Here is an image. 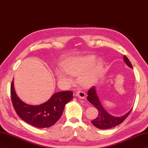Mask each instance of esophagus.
I'll use <instances>...</instances> for the list:
<instances>
[{
  "mask_svg": "<svg viewBox=\"0 0 148 148\" xmlns=\"http://www.w3.org/2000/svg\"><path fill=\"white\" fill-rule=\"evenodd\" d=\"M75 95H77L78 98L82 99H85L86 98V94L81 91H77V92L75 93Z\"/></svg>",
  "mask_w": 148,
  "mask_h": 148,
  "instance_id": "34e87169",
  "label": "esophagus"
}]
</instances>
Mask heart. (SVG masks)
<instances>
[{"mask_svg": "<svg viewBox=\"0 0 148 148\" xmlns=\"http://www.w3.org/2000/svg\"><path fill=\"white\" fill-rule=\"evenodd\" d=\"M96 60L93 55L88 56L77 60L69 61L65 63L63 65V70L68 74L77 76L80 74L79 81L84 86L93 85L97 81L101 73V62H98L91 67ZM58 78L64 82L70 81L66 75L61 71H57Z\"/></svg>", "mask_w": 148, "mask_h": 148, "instance_id": "b5f03b06", "label": "heart"}]
</instances>
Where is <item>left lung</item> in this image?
Masks as SVG:
<instances>
[{
  "label": "left lung",
  "instance_id": "1",
  "mask_svg": "<svg viewBox=\"0 0 148 148\" xmlns=\"http://www.w3.org/2000/svg\"><path fill=\"white\" fill-rule=\"evenodd\" d=\"M123 60L127 66L130 67L131 69H133V66L131 65L130 61L125 55H124ZM87 99L98 111V115L97 118L91 121V123L98 129H110L111 127H115L116 126L119 125L127 117V116L130 114L131 110H131L128 113L120 117H115L114 116L111 115L102 106L100 101H99L97 96L95 86L91 88L88 91Z\"/></svg>",
  "mask_w": 148,
  "mask_h": 148
}]
</instances>
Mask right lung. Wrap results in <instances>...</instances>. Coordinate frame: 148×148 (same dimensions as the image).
<instances>
[{
	"mask_svg": "<svg viewBox=\"0 0 148 148\" xmlns=\"http://www.w3.org/2000/svg\"><path fill=\"white\" fill-rule=\"evenodd\" d=\"M11 99L14 110L23 121L38 128L50 127L62 116L65 105L73 99L71 91L55 93L45 103L30 105L19 99L14 90V79L10 86Z\"/></svg>",
	"mask_w": 148,
	"mask_h": 148,
	"instance_id": "add662e5",
	"label": "right lung"
}]
</instances>
